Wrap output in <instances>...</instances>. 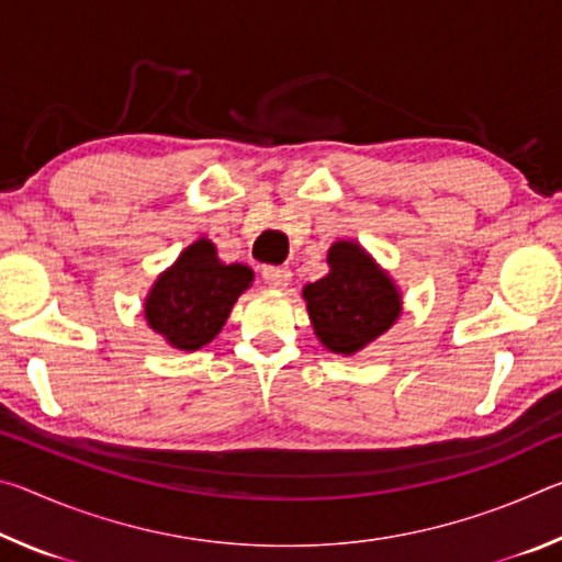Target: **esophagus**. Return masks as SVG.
<instances>
[{
	"mask_svg": "<svg viewBox=\"0 0 562 562\" xmlns=\"http://www.w3.org/2000/svg\"><path fill=\"white\" fill-rule=\"evenodd\" d=\"M262 280L272 290H284L292 280V272L288 268H274V265H270V268L262 270Z\"/></svg>",
	"mask_w": 562,
	"mask_h": 562,
	"instance_id": "34e87169",
	"label": "esophagus"
}]
</instances>
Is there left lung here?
<instances>
[{
    "instance_id": "1",
    "label": "left lung",
    "mask_w": 562,
    "mask_h": 562,
    "mask_svg": "<svg viewBox=\"0 0 562 562\" xmlns=\"http://www.w3.org/2000/svg\"><path fill=\"white\" fill-rule=\"evenodd\" d=\"M329 272L302 288L319 345L351 357L372 345L402 317V290L357 240H337L327 250Z\"/></svg>"
}]
</instances>
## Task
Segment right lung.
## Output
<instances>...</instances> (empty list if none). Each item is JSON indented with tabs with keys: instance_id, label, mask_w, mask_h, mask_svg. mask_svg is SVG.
I'll list each match as a JSON object with an SVG mask.
<instances>
[{
	"instance_id": "add662e5",
	"label": "right lung",
	"mask_w": 562,
	"mask_h": 562,
	"mask_svg": "<svg viewBox=\"0 0 562 562\" xmlns=\"http://www.w3.org/2000/svg\"><path fill=\"white\" fill-rule=\"evenodd\" d=\"M255 280L243 262L225 265L213 240L198 237L158 274L144 300L146 325L168 347L195 351L221 335L233 304Z\"/></svg>"
}]
</instances>
